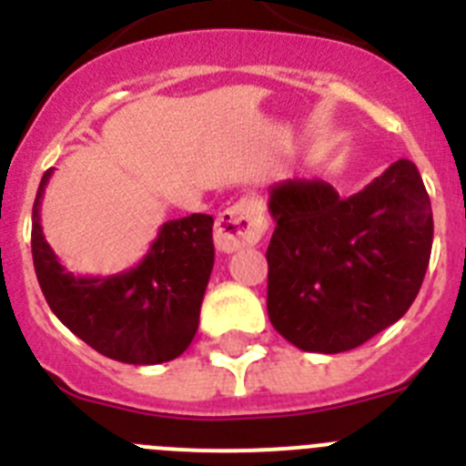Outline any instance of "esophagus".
I'll return each instance as SVG.
<instances>
[{
  "instance_id": "34e87169",
  "label": "esophagus",
  "mask_w": 466,
  "mask_h": 466,
  "mask_svg": "<svg viewBox=\"0 0 466 466\" xmlns=\"http://www.w3.org/2000/svg\"><path fill=\"white\" fill-rule=\"evenodd\" d=\"M266 233L263 208L254 198H242L233 208L224 209L214 224V245L224 254L252 247Z\"/></svg>"
}]
</instances>
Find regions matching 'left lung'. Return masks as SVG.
I'll return each mask as SVG.
<instances>
[{
	"mask_svg": "<svg viewBox=\"0 0 466 466\" xmlns=\"http://www.w3.org/2000/svg\"><path fill=\"white\" fill-rule=\"evenodd\" d=\"M268 209V317L291 345L336 355L406 315L434 238L430 196L410 160L350 198L322 179H287L270 187Z\"/></svg>",
	"mask_w": 466,
	"mask_h": 466,
	"instance_id": "8db88e82",
	"label": "left lung"
}]
</instances>
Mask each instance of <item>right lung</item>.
Returning <instances> with one entry per match:
<instances>
[{"label":"right lung","instance_id":"obj_1","mask_svg":"<svg viewBox=\"0 0 466 466\" xmlns=\"http://www.w3.org/2000/svg\"><path fill=\"white\" fill-rule=\"evenodd\" d=\"M44 172L32 208V258L53 315L109 360L149 366L179 357L191 345L214 266L209 214L166 221L135 268L81 278L57 261L41 230Z\"/></svg>","mask_w":466,"mask_h":466}]
</instances>
